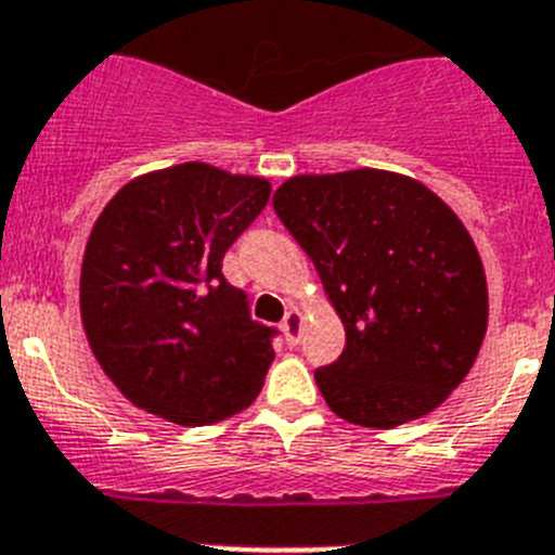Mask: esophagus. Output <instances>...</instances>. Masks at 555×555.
<instances>
[{"mask_svg":"<svg viewBox=\"0 0 555 555\" xmlns=\"http://www.w3.org/2000/svg\"><path fill=\"white\" fill-rule=\"evenodd\" d=\"M281 331H283V336H286L288 345H297V341H300L302 313L297 311V308H288L286 317H283V322H281Z\"/></svg>","mask_w":555,"mask_h":555,"instance_id":"1","label":"esophagus"}]
</instances>
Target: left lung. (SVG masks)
Listing matches in <instances>:
<instances>
[{
	"mask_svg": "<svg viewBox=\"0 0 555 555\" xmlns=\"http://www.w3.org/2000/svg\"><path fill=\"white\" fill-rule=\"evenodd\" d=\"M272 205L345 322L341 356L313 372L333 414L395 428L434 411L487 333V278L461 219L380 169L300 175Z\"/></svg>",
	"mask_w": 555,
	"mask_h": 555,
	"instance_id": "obj_1",
	"label": "left lung"
}]
</instances>
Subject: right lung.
<instances>
[{
    "mask_svg": "<svg viewBox=\"0 0 555 555\" xmlns=\"http://www.w3.org/2000/svg\"><path fill=\"white\" fill-rule=\"evenodd\" d=\"M269 194L263 178L180 164L132 180L105 205L82 258V327L132 405L214 425L258 397L278 331L249 317L222 258Z\"/></svg>",
    "mask_w": 555,
    "mask_h": 555,
    "instance_id": "add662e5",
    "label": "right lung"
}]
</instances>
